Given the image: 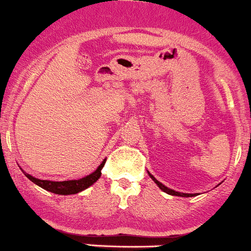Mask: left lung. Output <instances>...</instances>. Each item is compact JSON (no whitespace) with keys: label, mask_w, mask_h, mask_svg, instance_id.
<instances>
[{"label":"left lung","mask_w":251,"mask_h":251,"mask_svg":"<svg viewBox=\"0 0 251 251\" xmlns=\"http://www.w3.org/2000/svg\"><path fill=\"white\" fill-rule=\"evenodd\" d=\"M147 173H149V171H147ZM149 175L150 176H151V179L153 181H155L156 184H157L158 185V188H160V189L161 190H164L165 193H168V194H170V196H177V197H194L196 196V194H188V193H180V192H175V190H173V189H170V188H168V187H165L164 184H161L160 183V181L157 180V179H156L155 176H153V175H151L149 173Z\"/></svg>","instance_id":"8db88e82"}]
</instances>
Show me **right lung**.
Masks as SVG:
<instances>
[{"label": "right lung", "mask_w": 251, "mask_h": 251, "mask_svg": "<svg viewBox=\"0 0 251 251\" xmlns=\"http://www.w3.org/2000/svg\"><path fill=\"white\" fill-rule=\"evenodd\" d=\"M105 161L101 162L99 165V168L94 171L93 174L87 175L85 177H81L78 180H64V181H52V180H40L38 177L31 176L30 174H26L25 171L23 170V173L25 174V176L29 179V180L33 181L34 184L39 185L43 189L48 190L50 193H54V194H62V196H70V194H77V193L82 192L86 188L91 187L95 181L99 180V177L101 176V169L105 165Z\"/></svg>", "instance_id": "obj_1"}]
</instances>
